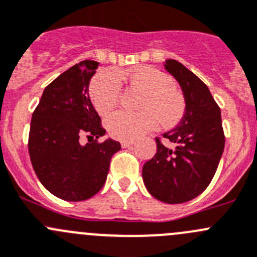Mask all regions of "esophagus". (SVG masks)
Here are the masks:
<instances>
[{"label": "esophagus", "instance_id": "obj_1", "mask_svg": "<svg viewBox=\"0 0 257 257\" xmlns=\"http://www.w3.org/2000/svg\"><path fill=\"white\" fill-rule=\"evenodd\" d=\"M134 144V141H123L121 142V147L123 148H128V147H132Z\"/></svg>", "mask_w": 257, "mask_h": 257}]
</instances>
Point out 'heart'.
<instances>
[{
	"mask_svg": "<svg viewBox=\"0 0 257 257\" xmlns=\"http://www.w3.org/2000/svg\"><path fill=\"white\" fill-rule=\"evenodd\" d=\"M123 78L124 74L119 71H103L94 78L90 96L100 115L108 114L118 104ZM128 79L132 85L144 90L139 101L142 110L138 113L119 110L109 115L105 125L111 137L133 141L153 131L159 121L164 128H171L181 120L186 105L168 75L153 68H136L129 71Z\"/></svg>",
	"mask_w": 257,
	"mask_h": 257,
	"instance_id": "heart-1",
	"label": "heart"
}]
</instances>
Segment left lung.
<instances>
[{"instance_id":"8db88e82","label":"left lung","mask_w":257,"mask_h":257,"mask_svg":"<svg viewBox=\"0 0 257 257\" xmlns=\"http://www.w3.org/2000/svg\"><path fill=\"white\" fill-rule=\"evenodd\" d=\"M164 69L178 81L186 109L178 125L163 134L168 144L156 139L157 153L144 164L142 176L154 198L173 205L193 200L207 188L225 136L221 110L207 85L177 60H166Z\"/></svg>"}]
</instances>
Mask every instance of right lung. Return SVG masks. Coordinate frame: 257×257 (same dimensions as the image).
Masks as SVG:
<instances>
[{
  "label": "right lung",
  "instance_id": "add662e5",
  "mask_svg": "<svg viewBox=\"0 0 257 257\" xmlns=\"http://www.w3.org/2000/svg\"><path fill=\"white\" fill-rule=\"evenodd\" d=\"M98 66L99 62L85 60L50 83L30 125L29 153L37 178L50 193L71 202L100 191L111 157L121 149L110 138L98 142L105 129L89 96ZM83 135L89 141L85 146L80 144Z\"/></svg>",
  "mask_w": 257,
  "mask_h": 257
}]
</instances>
